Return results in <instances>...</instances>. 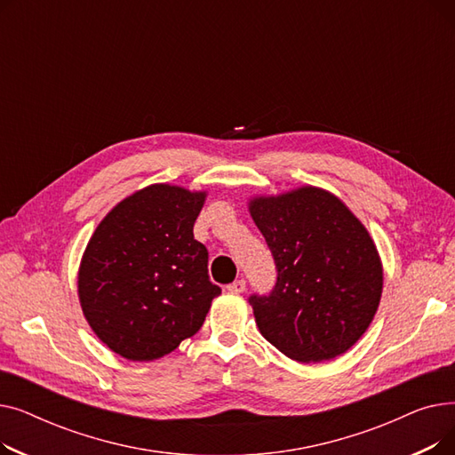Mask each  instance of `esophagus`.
Wrapping results in <instances>:
<instances>
[{
    "instance_id": "34e87169",
    "label": "esophagus",
    "mask_w": 455,
    "mask_h": 455,
    "mask_svg": "<svg viewBox=\"0 0 455 455\" xmlns=\"http://www.w3.org/2000/svg\"><path fill=\"white\" fill-rule=\"evenodd\" d=\"M245 288H247L245 280H235V282H232V283L227 285V290H228L230 293H243Z\"/></svg>"
}]
</instances>
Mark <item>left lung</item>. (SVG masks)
<instances>
[{
    "instance_id": "1",
    "label": "left lung",
    "mask_w": 455,
    "mask_h": 455,
    "mask_svg": "<svg viewBox=\"0 0 455 455\" xmlns=\"http://www.w3.org/2000/svg\"><path fill=\"white\" fill-rule=\"evenodd\" d=\"M249 212L276 266L273 291L249 299L261 336L302 363L347 352L372 323L384 288L367 228L315 186L254 197Z\"/></svg>"
}]
</instances>
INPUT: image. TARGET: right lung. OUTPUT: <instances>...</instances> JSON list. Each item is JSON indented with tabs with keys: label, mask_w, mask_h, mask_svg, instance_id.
I'll list each match as a JSON object with an SVG mask.
<instances>
[{
	"label": "right lung",
	"mask_w": 455,
	"mask_h": 455,
	"mask_svg": "<svg viewBox=\"0 0 455 455\" xmlns=\"http://www.w3.org/2000/svg\"><path fill=\"white\" fill-rule=\"evenodd\" d=\"M206 191L151 184L117 203L92 234L77 288L90 328L112 352L153 362L203 326L221 293L194 237Z\"/></svg>",
	"instance_id": "obj_1"
}]
</instances>
